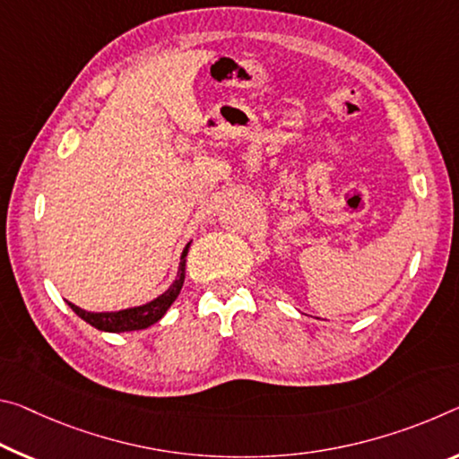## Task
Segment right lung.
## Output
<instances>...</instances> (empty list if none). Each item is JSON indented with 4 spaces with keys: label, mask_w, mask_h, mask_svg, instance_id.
Wrapping results in <instances>:
<instances>
[{
    "label": "right lung",
    "mask_w": 459,
    "mask_h": 459,
    "mask_svg": "<svg viewBox=\"0 0 459 459\" xmlns=\"http://www.w3.org/2000/svg\"><path fill=\"white\" fill-rule=\"evenodd\" d=\"M187 249H190V243L186 245L184 253H181L178 280L173 281V286L167 290L165 294L155 298V300H151L149 304H143V307H136V308L118 310V312H87V310H82L71 302H69V307L73 308V312H75L77 316H82L85 323H90L91 326H96V329H100V331L125 333V331L147 329V326L155 325L157 321H161V316L165 315L167 308H169L173 300H176V298L179 296L181 286H184V280H186Z\"/></svg>",
    "instance_id": "obj_1"
}]
</instances>
